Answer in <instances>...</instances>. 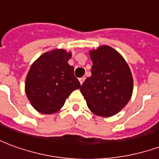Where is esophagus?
<instances>
[{
  "mask_svg": "<svg viewBox=\"0 0 159 159\" xmlns=\"http://www.w3.org/2000/svg\"><path fill=\"white\" fill-rule=\"evenodd\" d=\"M84 81H85V77H81V78H79V82L81 83V85L83 84Z\"/></svg>",
  "mask_w": 159,
  "mask_h": 159,
  "instance_id": "obj_1",
  "label": "esophagus"
}]
</instances>
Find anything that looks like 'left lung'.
I'll return each mask as SVG.
<instances>
[{"instance_id":"1","label":"left lung","mask_w":159,"mask_h":159,"mask_svg":"<svg viewBox=\"0 0 159 159\" xmlns=\"http://www.w3.org/2000/svg\"><path fill=\"white\" fill-rule=\"evenodd\" d=\"M92 75L81 87L87 105L100 117L117 114L129 101L133 77L129 66L119 53L109 46L90 51Z\"/></svg>"}]
</instances>
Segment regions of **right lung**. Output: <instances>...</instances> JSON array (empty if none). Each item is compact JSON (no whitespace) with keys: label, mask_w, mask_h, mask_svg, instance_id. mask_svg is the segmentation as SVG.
I'll list each match as a JSON object with an SVG mask.
<instances>
[{"label":"right lung","mask_w":159,"mask_h":159,"mask_svg":"<svg viewBox=\"0 0 159 159\" xmlns=\"http://www.w3.org/2000/svg\"><path fill=\"white\" fill-rule=\"evenodd\" d=\"M70 56L63 49L52 50L42 54L30 67L25 93L32 107L41 113L58 111L71 92L80 89L74 67L68 64Z\"/></svg>","instance_id":"add662e5"}]
</instances>
